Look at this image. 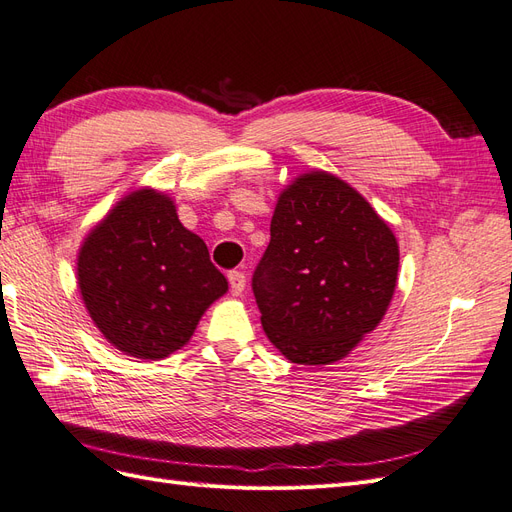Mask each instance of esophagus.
Here are the masks:
<instances>
[{"mask_svg": "<svg viewBox=\"0 0 512 512\" xmlns=\"http://www.w3.org/2000/svg\"><path fill=\"white\" fill-rule=\"evenodd\" d=\"M228 282H230L232 294H241L245 290V273L243 271H228Z\"/></svg>", "mask_w": 512, "mask_h": 512, "instance_id": "esophagus-1", "label": "esophagus"}]
</instances>
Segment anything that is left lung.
Instances as JSON below:
<instances>
[{
	"label": "left lung",
	"instance_id": "8db88e82",
	"mask_svg": "<svg viewBox=\"0 0 512 512\" xmlns=\"http://www.w3.org/2000/svg\"><path fill=\"white\" fill-rule=\"evenodd\" d=\"M399 267L391 228L348 183L299 177L277 200L271 241L252 275L260 322L299 365H329L378 327Z\"/></svg>",
	"mask_w": 512,
	"mask_h": 512
}]
</instances>
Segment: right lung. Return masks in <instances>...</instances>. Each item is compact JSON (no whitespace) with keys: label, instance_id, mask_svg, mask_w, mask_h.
<instances>
[{"label":"right lung","instance_id":"right-lung-1","mask_svg":"<svg viewBox=\"0 0 512 512\" xmlns=\"http://www.w3.org/2000/svg\"><path fill=\"white\" fill-rule=\"evenodd\" d=\"M79 286L108 342L149 361L188 344L205 309L228 290L205 241L153 190L126 196L89 232Z\"/></svg>","mask_w":512,"mask_h":512}]
</instances>
